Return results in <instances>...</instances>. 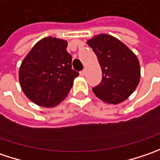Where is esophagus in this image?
I'll list each match as a JSON object with an SVG mask.
<instances>
[{
  "label": "esophagus",
  "mask_w": 160,
  "mask_h": 160,
  "mask_svg": "<svg viewBox=\"0 0 160 160\" xmlns=\"http://www.w3.org/2000/svg\"><path fill=\"white\" fill-rule=\"evenodd\" d=\"M85 73H86V72H85V70H83V71H81L80 72V76H84L85 75Z\"/></svg>",
  "instance_id": "esophagus-1"
}]
</instances>
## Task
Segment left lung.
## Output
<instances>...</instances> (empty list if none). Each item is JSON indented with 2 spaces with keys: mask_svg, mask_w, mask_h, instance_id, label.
I'll list each match as a JSON object with an SVG mask.
<instances>
[{
  "mask_svg": "<svg viewBox=\"0 0 160 160\" xmlns=\"http://www.w3.org/2000/svg\"><path fill=\"white\" fill-rule=\"evenodd\" d=\"M87 44L93 49L102 70V80L92 88L94 94L113 105L127 99L141 78L137 56L120 40L107 34L94 37Z\"/></svg>",
  "mask_w": 160,
  "mask_h": 160,
  "instance_id": "1",
  "label": "left lung"
}]
</instances>
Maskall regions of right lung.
I'll return each mask as SVG.
<instances>
[{
  "instance_id": "add662e5",
  "label": "right lung",
  "mask_w": 160,
  "mask_h": 160,
  "mask_svg": "<svg viewBox=\"0 0 160 160\" xmlns=\"http://www.w3.org/2000/svg\"><path fill=\"white\" fill-rule=\"evenodd\" d=\"M67 41L48 37L33 46L21 62L18 78L22 90L32 102L52 108L63 100L79 72L72 69Z\"/></svg>"
}]
</instances>
